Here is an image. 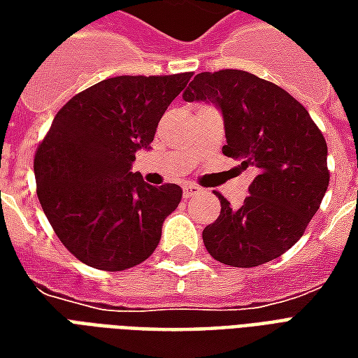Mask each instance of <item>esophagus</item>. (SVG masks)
I'll list each match as a JSON object with an SVG mask.
<instances>
[{"label":"esophagus","mask_w":358,"mask_h":358,"mask_svg":"<svg viewBox=\"0 0 358 358\" xmlns=\"http://www.w3.org/2000/svg\"><path fill=\"white\" fill-rule=\"evenodd\" d=\"M201 194V187L195 186V184H186L184 186V197H195V195Z\"/></svg>","instance_id":"34e87169"}]
</instances>
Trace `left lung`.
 <instances>
[{"mask_svg": "<svg viewBox=\"0 0 358 358\" xmlns=\"http://www.w3.org/2000/svg\"><path fill=\"white\" fill-rule=\"evenodd\" d=\"M184 101L213 103L224 120L222 153L253 169L240 209L220 194V215L203 243L230 266H259L295 245L328 189V145L308 110L272 82L245 71L201 73Z\"/></svg>", "mask_w": 358, "mask_h": 358, "instance_id": "obj_1", "label": "left lung"}]
</instances>
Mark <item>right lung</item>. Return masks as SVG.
<instances>
[{"instance_id": "obj_1", "label": "right lung", "mask_w": 358, "mask_h": 358, "mask_svg": "<svg viewBox=\"0 0 358 358\" xmlns=\"http://www.w3.org/2000/svg\"><path fill=\"white\" fill-rule=\"evenodd\" d=\"M189 78H107L53 118L34 157L38 199L59 240L84 264L132 268L159 245L182 187L149 186L132 163L136 151L151 149L159 120Z\"/></svg>"}]
</instances>
